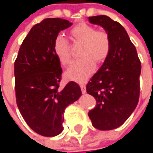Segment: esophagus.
<instances>
[{
	"label": "esophagus",
	"mask_w": 153,
	"mask_h": 153,
	"mask_svg": "<svg viewBox=\"0 0 153 153\" xmlns=\"http://www.w3.org/2000/svg\"><path fill=\"white\" fill-rule=\"evenodd\" d=\"M80 88H81V92L83 94H86V90H85V85H80Z\"/></svg>",
	"instance_id": "1"
}]
</instances>
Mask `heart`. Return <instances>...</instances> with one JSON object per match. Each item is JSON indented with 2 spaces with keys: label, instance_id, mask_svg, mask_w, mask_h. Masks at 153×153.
<instances>
[{
  "label": "heart",
  "instance_id": "b5f03b06",
  "mask_svg": "<svg viewBox=\"0 0 153 153\" xmlns=\"http://www.w3.org/2000/svg\"><path fill=\"white\" fill-rule=\"evenodd\" d=\"M74 43L81 44L79 49L80 59L74 61L65 72L68 79L84 82L95 70V63L100 64L107 58L111 49V41L108 33L104 30H96L87 23H79L70 32ZM54 54L63 66L70 61V48L68 41L62 36H57L53 42Z\"/></svg>",
  "mask_w": 153,
  "mask_h": 153
}]
</instances>
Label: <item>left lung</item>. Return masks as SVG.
I'll return each instance as SVG.
<instances>
[{"label": "left lung", "instance_id": "left-lung-1", "mask_svg": "<svg viewBox=\"0 0 153 153\" xmlns=\"http://www.w3.org/2000/svg\"><path fill=\"white\" fill-rule=\"evenodd\" d=\"M88 20L102 27L111 41L107 58L86 85L87 94L97 102L88 116L95 128L112 130L123 125L138 105L141 63L136 48L120 23L106 15Z\"/></svg>", "mask_w": 153, "mask_h": 153}]
</instances>
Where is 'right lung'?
Masks as SVG:
<instances>
[{"instance_id":"add662e5","label":"right lung","mask_w":153,"mask_h":153,"mask_svg":"<svg viewBox=\"0 0 153 153\" xmlns=\"http://www.w3.org/2000/svg\"><path fill=\"white\" fill-rule=\"evenodd\" d=\"M73 25L68 20L48 18L34 25L24 39L14 62L16 103L32 130L46 137L63 131V112L81 96L70 81L59 87L62 69L53 52L59 33Z\"/></svg>"}]
</instances>
